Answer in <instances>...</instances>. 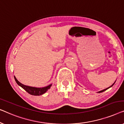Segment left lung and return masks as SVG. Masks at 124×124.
Listing matches in <instances>:
<instances>
[{
  "label": "left lung",
  "instance_id": "left-lung-1",
  "mask_svg": "<svg viewBox=\"0 0 124 124\" xmlns=\"http://www.w3.org/2000/svg\"><path fill=\"white\" fill-rule=\"evenodd\" d=\"M115 82H116V81H115ZM115 83H114V84H112V85H111V86H109V88H106V89H104V90H101V91H100V92H99V93H102V92H103L104 91H105V90H107V89H108V88H111V86H113V85H114V84L115 83Z\"/></svg>",
  "mask_w": 124,
  "mask_h": 124
}]
</instances>
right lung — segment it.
<instances>
[{
  "label": "right lung",
  "instance_id": "1",
  "mask_svg": "<svg viewBox=\"0 0 124 124\" xmlns=\"http://www.w3.org/2000/svg\"><path fill=\"white\" fill-rule=\"evenodd\" d=\"M14 78H15V81L17 83V84L20 85V86H21L22 88H23L24 90H26L28 93H29L30 94L32 95H40L43 94L45 93L49 89H50V86H51L52 85H49L47 86L44 87V88H35V87L26 86V85L22 84L20 82H19L18 80H17L15 76H14Z\"/></svg>",
  "mask_w": 124,
  "mask_h": 124
}]
</instances>
